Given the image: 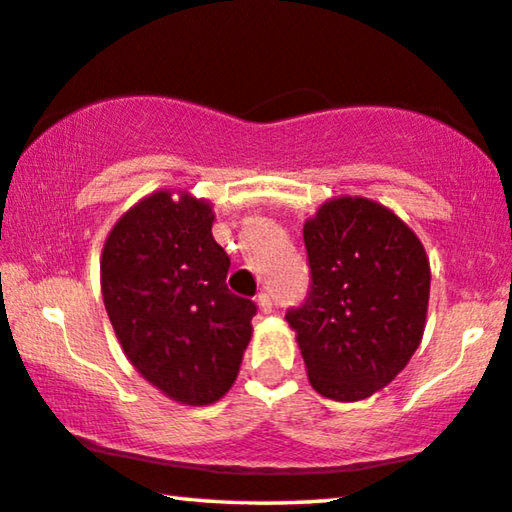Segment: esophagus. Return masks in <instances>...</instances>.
I'll use <instances>...</instances> for the list:
<instances>
[{
	"label": "esophagus",
	"mask_w": 512,
	"mask_h": 512,
	"mask_svg": "<svg viewBox=\"0 0 512 512\" xmlns=\"http://www.w3.org/2000/svg\"><path fill=\"white\" fill-rule=\"evenodd\" d=\"M256 304H258V309H261V313H272V297L267 295V293H261L256 297Z\"/></svg>",
	"instance_id": "34e87169"
}]
</instances>
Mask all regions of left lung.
<instances>
[{
    "label": "left lung",
    "instance_id": "obj_1",
    "mask_svg": "<svg viewBox=\"0 0 512 512\" xmlns=\"http://www.w3.org/2000/svg\"><path fill=\"white\" fill-rule=\"evenodd\" d=\"M311 293L286 313L311 387L364 400L419 348L430 300V261L396 212L364 196H334L304 222Z\"/></svg>",
    "mask_w": 512,
    "mask_h": 512
}]
</instances>
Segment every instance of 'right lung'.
I'll return each mask as SVG.
<instances>
[{"label": "right lung", "mask_w": 512, "mask_h": 512, "mask_svg": "<svg viewBox=\"0 0 512 512\" xmlns=\"http://www.w3.org/2000/svg\"><path fill=\"white\" fill-rule=\"evenodd\" d=\"M212 203L157 190L125 210L100 256L109 322L137 373L180 405L217 403L238 377L256 304L226 286Z\"/></svg>", "instance_id": "obj_1"}]
</instances>
